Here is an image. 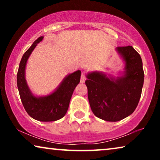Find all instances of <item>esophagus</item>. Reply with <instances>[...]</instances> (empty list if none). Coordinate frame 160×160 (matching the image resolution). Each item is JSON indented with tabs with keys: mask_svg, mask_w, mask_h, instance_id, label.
I'll use <instances>...</instances> for the list:
<instances>
[{
	"mask_svg": "<svg viewBox=\"0 0 160 160\" xmlns=\"http://www.w3.org/2000/svg\"><path fill=\"white\" fill-rule=\"evenodd\" d=\"M85 80H86V76H85V73H82V76H81L80 82H81V83H84L85 82Z\"/></svg>",
	"mask_w": 160,
	"mask_h": 160,
	"instance_id": "34e87169",
	"label": "esophagus"
}]
</instances>
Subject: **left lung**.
Instances as JSON below:
<instances>
[{
	"instance_id": "1",
	"label": "left lung",
	"mask_w": 160,
	"mask_h": 160,
	"mask_svg": "<svg viewBox=\"0 0 160 160\" xmlns=\"http://www.w3.org/2000/svg\"><path fill=\"white\" fill-rule=\"evenodd\" d=\"M125 62L123 75L114 78L102 72L87 74L85 82L94 114L108 122H118L134 112L141 98L144 81L143 62L131 46L118 47Z\"/></svg>"
}]
</instances>
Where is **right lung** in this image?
Instances as JSON below:
<instances>
[{"instance_id":"1","label":"right lung","mask_w":160,"mask_h":160,"mask_svg":"<svg viewBox=\"0 0 160 160\" xmlns=\"http://www.w3.org/2000/svg\"><path fill=\"white\" fill-rule=\"evenodd\" d=\"M43 38V36L39 37L23 54L17 72V87L24 108L32 119L41 122H54L66 113L74 89L80 82L81 71L68 75L50 95L41 97L32 95L25 79V67L32 52Z\"/></svg>"}]
</instances>
